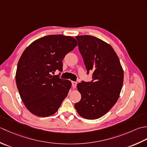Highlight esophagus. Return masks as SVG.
<instances>
[{"label":"esophagus","mask_w":147,"mask_h":147,"mask_svg":"<svg viewBox=\"0 0 147 147\" xmlns=\"http://www.w3.org/2000/svg\"><path fill=\"white\" fill-rule=\"evenodd\" d=\"M77 82H75V81H71V84H72V87L73 88H76V86H77Z\"/></svg>","instance_id":"1"}]
</instances>
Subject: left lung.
Instances as JSON below:
<instances>
[{"mask_svg": "<svg viewBox=\"0 0 147 147\" xmlns=\"http://www.w3.org/2000/svg\"><path fill=\"white\" fill-rule=\"evenodd\" d=\"M76 38L88 74L92 71V80L77 84L81 100L75 108L84 119H96L106 114L117 101L123 85V68L109 44L91 35Z\"/></svg>", "mask_w": 147, "mask_h": 147, "instance_id": "1", "label": "left lung"}]
</instances>
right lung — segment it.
Returning a JSON list of instances; mask_svg holds the SVG:
<instances>
[{"mask_svg":"<svg viewBox=\"0 0 147 147\" xmlns=\"http://www.w3.org/2000/svg\"><path fill=\"white\" fill-rule=\"evenodd\" d=\"M77 46L70 36L51 35L35 40L22 53L17 65L16 86L24 105L34 115H53L67 97L71 82L52 74L62 71V60Z\"/></svg>","mask_w":147,"mask_h":147,"instance_id":"1","label":"right lung"}]
</instances>
